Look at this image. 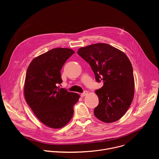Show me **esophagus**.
<instances>
[{
	"instance_id": "34e87169",
	"label": "esophagus",
	"mask_w": 159,
	"mask_h": 159,
	"mask_svg": "<svg viewBox=\"0 0 159 159\" xmlns=\"http://www.w3.org/2000/svg\"><path fill=\"white\" fill-rule=\"evenodd\" d=\"M87 94H88V92L87 91V90H85V91H84L83 93H82V94H80V96H81V97H84V96H87Z\"/></svg>"
}]
</instances>
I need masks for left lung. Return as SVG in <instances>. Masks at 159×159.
<instances>
[{
    "mask_svg": "<svg viewBox=\"0 0 159 159\" xmlns=\"http://www.w3.org/2000/svg\"><path fill=\"white\" fill-rule=\"evenodd\" d=\"M77 54L91 66L96 81L104 82L95 91L99 102L94 109V115L104 123L118 121L129 107L134 96L133 71L129 58L106 43L82 47Z\"/></svg>",
    "mask_w": 159,
    "mask_h": 159,
    "instance_id": "8db88e82",
    "label": "left lung"
}]
</instances>
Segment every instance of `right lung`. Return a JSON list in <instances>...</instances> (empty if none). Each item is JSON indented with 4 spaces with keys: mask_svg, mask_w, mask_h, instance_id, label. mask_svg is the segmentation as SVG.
Instances as JSON below:
<instances>
[{
    "mask_svg": "<svg viewBox=\"0 0 159 159\" xmlns=\"http://www.w3.org/2000/svg\"><path fill=\"white\" fill-rule=\"evenodd\" d=\"M74 53L69 48H53L34 58L27 69L26 101L38 119L52 128H61L70 121L80 98L58 87L62 82L61 68Z\"/></svg>",
    "mask_w": 159,
    "mask_h": 159,
    "instance_id": "obj_1",
    "label": "right lung"
}]
</instances>
